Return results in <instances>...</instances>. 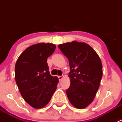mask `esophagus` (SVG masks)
<instances>
[{"label": "esophagus", "mask_w": 122, "mask_h": 122, "mask_svg": "<svg viewBox=\"0 0 122 122\" xmlns=\"http://www.w3.org/2000/svg\"><path fill=\"white\" fill-rule=\"evenodd\" d=\"M63 78H64V76H58V79H59V81L62 80L63 79Z\"/></svg>", "instance_id": "34e87169"}]
</instances>
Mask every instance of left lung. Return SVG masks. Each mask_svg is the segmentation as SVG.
I'll return each instance as SVG.
<instances>
[{"instance_id":"8db88e82","label":"left lung","mask_w":122,"mask_h":122,"mask_svg":"<svg viewBox=\"0 0 122 122\" xmlns=\"http://www.w3.org/2000/svg\"><path fill=\"white\" fill-rule=\"evenodd\" d=\"M58 48L69 61L68 99L75 107L85 109L92 103L99 88L103 76L100 58L85 42L72 41L60 44Z\"/></svg>"}]
</instances>
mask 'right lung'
Returning <instances> with one entry per match:
<instances>
[{"instance_id":"obj_1","label":"right lung","mask_w":122,"mask_h":122,"mask_svg":"<svg viewBox=\"0 0 122 122\" xmlns=\"http://www.w3.org/2000/svg\"><path fill=\"white\" fill-rule=\"evenodd\" d=\"M56 46L50 43H38L27 48L15 64V81L22 96L35 109L46 105L56 89L58 78L50 75L48 57Z\"/></svg>"}]
</instances>
